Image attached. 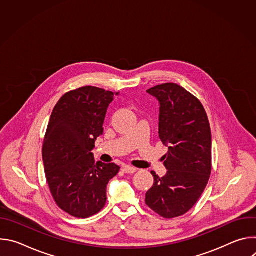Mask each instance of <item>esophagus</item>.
Returning a JSON list of instances; mask_svg holds the SVG:
<instances>
[{
  "instance_id": "1",
  "label": "esophagus",
  "mask_w": 256,
  "mask_h": 256,
  "mask_svg": "<svg viewBox=\"0 0 256 256\" xmlns=\"http://www.w3.org/2000/svg\"><path fill=\"white\" fill-rule=\"evenodd\" d=\"M122 170H124V173H128V174H132L136 171V169L134 167H132V166H124L122 168Z\"/></svg>"
}]
</instances>
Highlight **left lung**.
<instances>
[{
	"label": "left lung",
	"mask_w": 256,
	"mask_h": 256,
	"mask_svg": "<svg viewBox=\"0 0 256 256\" xmlns=\"http://www.w3.org/2000/svg\"><path fill=\"white\" fill-rule=\"evenodd\" d=\"M147 92L160 103L159 138L168 147L167 173L154 177L146 204L165 218L186 214L202 194L212 172V134L200 101L175 83L155 86Z\"/></svg>",
	"instance_id": "8db88e82"
}]
</instances>
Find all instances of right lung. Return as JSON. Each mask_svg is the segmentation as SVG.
<instances>
[{
	"instance_id": "right-lung-1",
	"label": "right lung",
	"mask_w": 256,
	"mask_h": 256,
	"mask_svg": "<svg viewBox=\"0 0 256 256\" xmlns=\"http://www.w3.org/2000/svg\"><path fill=\"white\" fill-rule=\"evenodd\" d=\"M114 97L112 91L81 87L62 95L50 116L42 146L46 177L58 206L72 216L98 214L106 204L109 180L120 169L114 163H95L91 152Z\"/></svg>"
}]
</instances>
